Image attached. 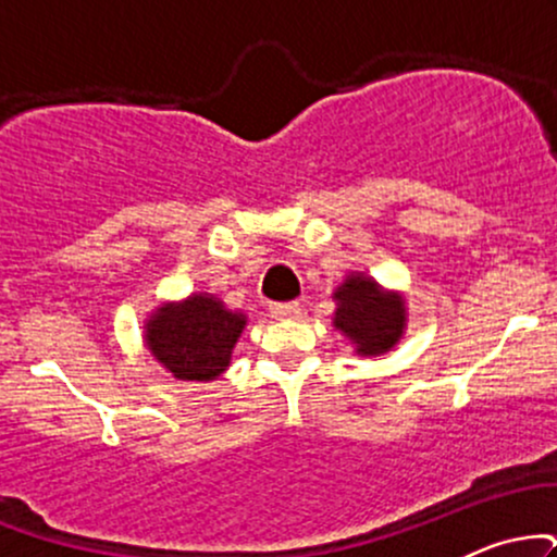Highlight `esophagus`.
<instances>
[{
    "label": "esophagus",
    "instance_id": "34e87169",
    "mask_svg": "<svg viewBox=\"0 0 557 557\" xmlns=\"http://www.w3.org/2000/svg\"><path fill=\"white\" fill-rule=\"evenodd\" d=\"M298 311H300V306L296 304V300H287V304H272L270 306V314L274 319H290V317H296Z\"/></svg>",
    "mask_w": 557,
    "mask_h": 557
}]
</instances>
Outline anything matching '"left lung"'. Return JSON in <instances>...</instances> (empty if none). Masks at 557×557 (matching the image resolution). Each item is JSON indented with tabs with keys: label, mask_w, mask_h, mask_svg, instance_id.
<instances>
[{
	"label": "left lung",
	"mask_w": 557,
	"mask_h": 557,
	"mask_svg": "<svg viewBox=\"0 0 557 557\" xmlns=\"http://www.w3.org/2000/svg\"><path fill=\"white\" fill-rule=\"evenodd\" d=\"M335 330L356 345L359 356H382L400 341L406 327V300L400 293L385 290L367 274H348L332 293Z\"/></svg>",
	"instance_id": "left-lung-1"
}]
</instances>
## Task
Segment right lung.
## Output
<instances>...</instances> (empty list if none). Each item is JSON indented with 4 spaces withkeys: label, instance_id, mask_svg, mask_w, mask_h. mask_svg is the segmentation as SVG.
<instances>
[{
    "label": "right lung",
    "instance_id": "add662e5",
    "mask_svg": "<svg viewBox=\"0 0 557 557\" xmlns=\"http://www.w3.org/2000/svg\"><path fill=\"white\" fill-rule=\"evenodd\" d=\"M246 314L225 309L220 298L194 293L181 304H164L146 319L144 341L172 376L185 382L216 380L230 367Z\"/></svg>",
    "mask_w": 557,
    "mask_h": 557
}]
</instances>
